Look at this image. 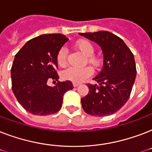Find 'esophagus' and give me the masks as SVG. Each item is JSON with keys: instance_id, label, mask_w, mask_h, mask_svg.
Segmentation results:
<instances>
[{"instance_id": "esophagus-1", "label": "esophagus", "mask_w": 152, "mask_h": 152, "mask_svg": "<svg viewBox=\"0 0 152 152\" xmlns=\"http://www.w3.org/2000/svg\"><path fill=\"white\" fill-rule=\"evenodd\" d=\"M72 84H73L74 87L76 88V87H78V86L80 84V83H79V82H73V83H72Z\"/></svg>"}]
</instances>
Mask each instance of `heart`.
Returning a JSON list of instances; mask_svg holds the SVG:
<instances>
[{
	"mask_svg": "<svg viewBox=\"0 0 152 152\" xmlns=\"http://www.w3.org/2000/svg\"><path fill=\"white\" fill-rule=\"evenodd\" d=\"M76 47L80 52L85 57H88V61L92 64L94 66H97L99 64V60L93 56L95 52V47L90 41L81 39L76 42ZM57 62L60 66H64L67 62V49L65 47H61L57 53ZM92 74V69L90 67L84 66L81 68L76 67H69L62 72L63 78L73 82H80L85 80L87 77L90 76Z\"/></svg>",
	"mask_w": 152,
	"mask_h": 152,
	"instance_id": "heart-1",
	"label": "heart"
}]
</instances>
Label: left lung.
<instances>
[{
  "label": "left lung",
  "instance_id": "1",
  "mask_svg": "<svg viewBox=\"0 0 152 152\" xmlns=\"http://www.w3.org/2000/svg\"><path fill=\"white\" fill-rule=\"evenodd\" d=\"M99 44L103 53V67L88 83L89 92L81 99L83 110L95 117L116 113L128 101L137 76L134 56L122 39L111 32L79 33Z\"/></svg>",
  "mask_w": 152,
  "mask_h": 152
}]
</instances>
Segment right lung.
<instances>
[{"label": "right lung", "instance_id": "obj_1", "mask_svg": "<svg viewBox=\"0 0 152 152\" xmlns=\"http://www.w3.org/2000/svg\"><path fill=\"white\" fill-rule=\"evenodd\" d=\"M69 40L61 34H42L26 42L15 54L11 69L12 88L16 99L29 113L49 115L61 108L64 94L73 88L71 81L59 79L57 53Z\"/></svg>", "mask_w": 152, "mask_h": 152}]
</instances>
